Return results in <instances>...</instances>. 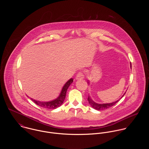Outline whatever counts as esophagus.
Returning <instances> with one entry per match:
<instances>
[{"mask_svg": "<svg viewBox=\"0 0 149 149\" xmlns=\"http://www.w3.org/2000/svg\"><path fill=\"white\" fill-rule=\"evenodd\" d=\"M84 79V75L82 72H79L76 77V80H81Z\"/></svg>", "mask_w": 149, "mask_h": 149, "instance_id": "esophagus-1", "label": "esophagus"}]
</instances>
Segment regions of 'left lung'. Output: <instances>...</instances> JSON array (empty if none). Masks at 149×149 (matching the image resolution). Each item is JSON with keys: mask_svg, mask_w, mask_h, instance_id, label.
<instances>
[{"mask_svg": "<svg viewBox=\"0 0 149 149\" xmlns=\"http://www.w3.org/2000/svg\"><path fill=\"white\" fill-rule=\"evenodd\" d=\"M130 66L131 68V64H130ZM88 84H89V81L88 80ZM126 92L123 94V95L120 97V99L125 95ZM120 99H118V100H116V102H112V103H103V104H99V103H95L92 99L91 97L88 96V103H89V104L91 105V106L92 107V108H93L94 109H96V110H104V109H107L113 106H114Z\"/></svg>", "mask_w": 149, "mask_h": 149, "instance_id": "1", "label": "left lung"}]
</instances>
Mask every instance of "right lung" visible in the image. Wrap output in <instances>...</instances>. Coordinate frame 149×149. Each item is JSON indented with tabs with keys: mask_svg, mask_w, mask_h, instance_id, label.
I'll use <instances>...</instances> for the list:
<instances>
[{
	"mask_svg": "<svg viewBox=\"0 0 149 149\" xmlns=\"http://www.w3.org/2000/svg\"><path fill=\"white\" fill-rule=\"evenodd\" d=\"M73 79L72 78L69 79L65 84H64L61 91L59 95V96L55 99L49 101V102H41L38 100H34L32 98H30L31 100L34 102L37 105L39 106L42 107L43 108H47V109H56L58 108V107L61 106L62 104L64 103V100L66 97V91L68 90V88L70 85L73 83Z\"/></svg>",
	"mask_w": 149,
	"mask_h": 149,
	"instance_id": "right-lung-1",
	"label": "right lung"
}]
</instances>
